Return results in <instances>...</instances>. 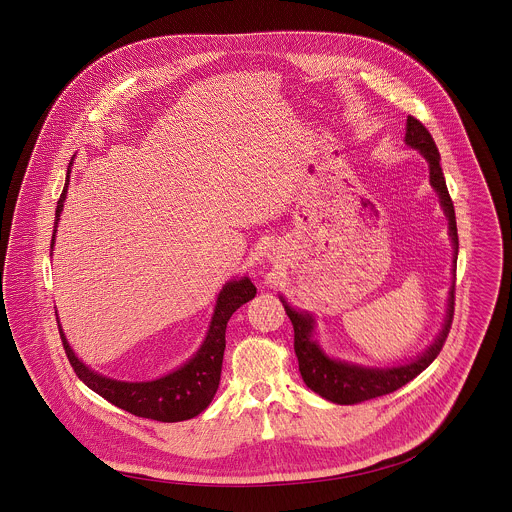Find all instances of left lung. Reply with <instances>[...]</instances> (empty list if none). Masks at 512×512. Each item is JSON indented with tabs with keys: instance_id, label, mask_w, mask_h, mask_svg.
I'll return each instance as SVG.
<instances>
[{
	"instance_id": "8db88e82",
	"label": "left lung",
	"mask_w": 512,
	"mask_h": 512,
	"mask_svg": "<svg viewBox=\"0 0 512 512\" xmlns=\"http://www.w3.org/2000/svg\"><path fill=\"white\" fill-rule=\"evenodd\" d=\"M406 144L420 149L422 155L430 163V181L434 189L438 191L441 207L445 211V217L449 220V234L453 240L455 254L459 250V238H457V224H455V211H453V201L449 197L441 165H439V151L436 147L434 138L426 130V126L416 120L414 116H408L406 122ZM455 268V262H453ZM284 301V299H282ZM286 303V301H284ZM453 305H455V284L451 286L449 292V305H447V315L443 329L438 335V339L432 343V347L412 361L410 365L396 366V368H365V366L349 365L341 361H333L323 355V351L317 347L315 341H311V331H313V317L307 313H299L292 309L288 303L286 313L290 317L293 325V349L297 355L299 363V372L303 376V382L323 396L325 400H331L335 404H359L365 400H372L384 394H390L410 380H414L422 370L434 363L438 357L439 351L445 345V339L451 329L453 321Z\"/></svg>"
}]
</instances>
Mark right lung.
I'll use <instances>...</instances> for the list:
<instances>
[{"mask_svg":"<svg viewBox=\"0 0 512 512\" xmlns=\"http://www.w3.org/2000/svg\"><path fill=\"white\" fill-rule=\"evenodd\" d=\"M67 185H69V175H67V183L61 193V199L57 201L55 228L59 224L63 203L67 197ZM53 242H55V234L51 240V248H53ZM254 295H256V288L248 278L226 284L224 290L220 292L209 335L203 347L199 349V353L179 370L151 382H120V380H112L102 374H96L94 370L82 365L74 357L65 335H61V339L76 376L90 390H94L114 406L134 416L157 420V422H183V420L195 418L211 404L219 388L222 355L226 347V339H224L226 323L230 315L240 305L250 301Z\"/></svg>","mask_w":512,"mask_h":512,"instance_id":"1","label":"right lung"}]
</instances>
